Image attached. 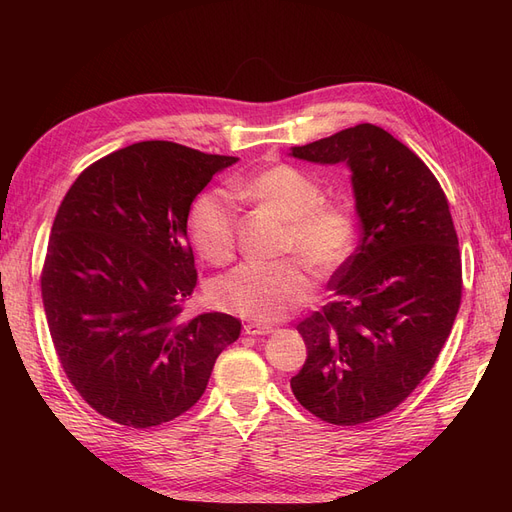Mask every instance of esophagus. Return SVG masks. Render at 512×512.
<instances>
[{"label":"esophagus","mask_w":512,"mask_h":512,"mask_svg":"<svg viewBox=\"0 0 512 512\" xmlns=\"http://www.w3.org/2000/svg\"><path fill=\"white\" fill-rule=\"evenodd\" d=\"M245 333L247 335H269V333H273V327H269V324L250 322V324H245Z\"/></svg>","instance_id":"esophagus-1"}]
</instances>
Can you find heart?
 I'll return each instance as SVG.
<instances>
[{
	"instance_id": "heart-1",
	"label": "heart",
	"mask_w": 512,
	"mask_h": 512,
	"mask_svg": "<svg viewBox=\"0 0 512 512\" xmlns=\"http://www.w3.org/2000/svg\"><path fill=\"white\" fill-rule=\"evenodd\" d=\"M232 196L250 198L286 220L280 254L297 256L316 275H329L348 258L356 237L354 213L324 200L316 177L290 164H273L232 183ZM213 190L198 196L190 211V235L211 265H228L237 252V205ZM312 297V282L297 260L273 265L245 262L220 282L211 299L224 312L256 322H277Z\"/></svg>"
}]
</instances>
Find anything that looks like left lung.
I'll list each match as a JSON object with an SVG mask.
<instances>
[{
  "label": "left lung",
  "instance_id": "obj_1",
  "mask_svg": "<svg viewBox=\"0 0 512 512\" xmlns=\"http://www.w3.org/2000/svg\"><path fill=\"white\" fill-rule=\"evenodd\" d=\"M292 156L350 166L363 228L331 301L299 322L307 359L292 393L331 425L369 423L421 384L451 335L463 282L448 200L427 164L374 123Z\"/></svg>",
  "mask_w": 512,
  "mask_h": 512
}]
</instances>
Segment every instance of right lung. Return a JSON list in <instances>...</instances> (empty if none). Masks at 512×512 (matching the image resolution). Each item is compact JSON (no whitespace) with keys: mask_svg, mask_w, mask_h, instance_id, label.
<instances>
[{"mask_svg":"<svg viewBox=\"0 0 512 512\" xmlns=\"http://www.w3.org/2000/svg\"><path fill=\"white\" fill-rule=\"evenodd\" d=\"M235 162L134 143L87 166L61 200L40 277L46 322L70 384L108 421L149 429L188 412L239 339L228 314L183 318L198 275L190 205Z\"/></svg>","mask_w":512,"mask_h":512,"instance_id":"1","label":"right lung"}]
</instances>
